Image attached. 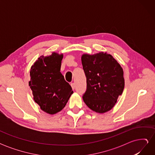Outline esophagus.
Here are the masks:
<instances>
[{
    "label": "esophagus",
    "mask_w": 155,
    "mask_h": 155,
    "mask_svg": "<svg viewBox=\"0 0 155 155\" xmlns=\"http://www.w3.org/2000/svg\"><path fill=\"white\" fill-rule=\"evenodd\" d=\"M71 87H72V88L73 89V90H74V89H75V84L74 83H71Z\"/></svg>",
    "instance_id": "esophagus-1"
}]
</instances>
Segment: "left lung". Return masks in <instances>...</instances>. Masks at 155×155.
Returning a JSON list of instances; mask_svg holds the SVG:
<instances>
[{"mask_svg": "<svg viewBox=\"0 0 155 155\" xmlns=\"http://www.w3.org/2000/svg\"><path fill=\"white\" fill-rule=\"evenodd\" d=\"M87 78V91L83 100L97 113H105L115 105L125 87L124 70L113 56L107 52L81 55Z\"/></svg>", "mask_w": 155, "mask_h": 155, "instance_id": "8db88e82", "label": "left lung"}]
</instances>
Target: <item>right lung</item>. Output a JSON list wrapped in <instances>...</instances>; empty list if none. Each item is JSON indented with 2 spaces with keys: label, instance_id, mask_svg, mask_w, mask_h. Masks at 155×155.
<instances>
[{
  "label": "right lung",
  "instance_id": "obj_1",
  "mask_svg": "<svg viewBox=\"0 0 155 155\" xmlns=\"http://www.w3.org/2000/svg\"><path fill=\"white\" fill-rule=\"evenodd\" d=\"M63 54L41 55L30 70L29 86L40 109L49 114L60 112L73 94L72 87L60 72Z\"/></svg>",
  "mask_w": 155,
  "mask_h": 155
}]
</instances>
